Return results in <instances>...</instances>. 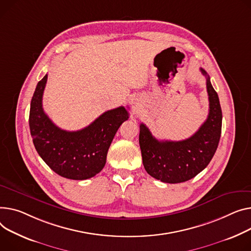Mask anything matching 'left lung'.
<instances>
[{"label": "left lung", "instance_id": "left-lung-1", "mask_svg": "<svg viewBox=\"0 0 251 251\" xmlns=\"http://www.w3.org/2000/svg\"><path fill=\"white\" fill-rule=\"evenodd\" d=\"M200 70L207 77L209 114L194 135L181 141H160L143 123L140 124L139 145L144 169L148 175L163 182L178 183L195 177L206 169L219 144L222 111L218 94L206 71Z\"/></svg>", "mask_w": 251, "mask_h": 251}]
</instances>
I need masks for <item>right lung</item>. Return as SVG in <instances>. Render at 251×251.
Here are the masks:
<instances>
[{
    "mask_svg": "<svg viewBox=\"0 0 251 251\" xmlns=\"http://www.w3.org/2000/svg\"><path fill=\"white\" fill-rule=\"evenodd\" d=\"M47 75L33 94L29 127L40 157L54 173L70 179H87L103 170L111 142L121 124L128 120L125 107L103 113L92 124L77 131L57 127L42 108Z\"/></svg>",
    "mask_w": 251,
    "mask_h": 251,
    "instance_id": "1",
    "label": "right lung"
}]
</instances>
